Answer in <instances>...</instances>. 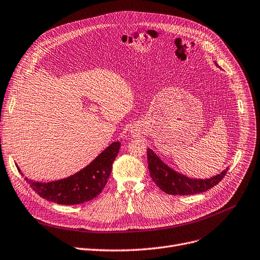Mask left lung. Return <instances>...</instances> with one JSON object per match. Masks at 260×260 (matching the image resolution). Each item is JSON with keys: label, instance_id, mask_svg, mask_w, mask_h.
Wrapping results in <instances>:
<instances>
[{"label": "left lung", "instance_id": "1", "mask_svg": "<svg viewBox=\"0 0 260 260\" xmlns=\"http://www.w3.org/2000/svg\"><path fill=\"white\" fill-rule=\"evenodd\" d=\"M148 164L153 182L164 192L173 196H187L204 192L218 185L229 170L226 169L220 174L208 179H192L173 171L150 149H148Z\"/></svg>", "mask_w": 260, "mask_h": 260}]
</instances>
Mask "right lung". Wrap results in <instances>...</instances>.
Instances as JSON below:
<instances>
[{
	"label": "right lung",
	"instance_id": "right-lung-1",
	"mask_svg": "<svg viewBox=\"0 0 260 260\" xmlns=\"http://www.w3.org/2000/svg\"><path fill=\"white\" fill-rule=\"evenodd\" d=\"M119 149L120 142L111 143L82 171L67 178L43 184L32 182L26 177L25 180L37 194L47 201L61 205L82 204L102 192Z\"/></svg>",
	"mask_w": 260,
	"mask_h": 260
}]
</instances>
